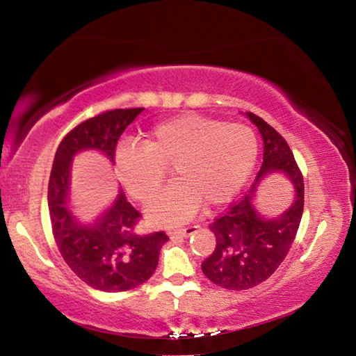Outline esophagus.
I'll return each mask as SVG.
<instances>
[{
    "label": "esophagus",
    "mask_w": 356,
    "mask_h": 356,
    "mask_svg": "<svg viewBox=\"0 0 356 356\" xmlns=\"http://www.w3.org/2000/svg\"><path fill=\"white\" fill-rule=\"evenodd\" d=\"M197 229H200V226H188V227H184V229H176V231H172L170 236H171V238H174V237H190V236H193V234L195 232H197Z\"/></svg>",
    "instance_id": "esophagus-1"
}]
</instances>
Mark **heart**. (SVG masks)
Segmentation results:
<instances>
[{"mask_svg":"<svg viewBox=\"0 0 356 356\" xmlns=\"http://www.w3.org/2000/svg\"><path fill=\"white\" fill-rule=\"evenodd\" d=\"M257 152L248 125L185 113L155 124L143 144L120 143L114 168L125 191L146 202L163 186L166 166H172L179 180L146 209L150 222L171 226L191 218L202 202L215 207L231 201L248 180Z\"/></svg>","mask_w":356,"mask_h":356,"instance_id":"obj_1","label":"heart"}]
</instances>
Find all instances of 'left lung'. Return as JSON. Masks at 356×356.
<instances>
[{
	"label": "left lung",
	"instance_id": "1",
	"mask_svg": "<svg viewBox=\"0 0 356 356\" xmlns=\"http://www.w3.org/2000/svg\"><path fill=\"white\" fill-rule=\"evenodd\" d=\"M245 114L262 136V168L242 200L210 225L216 246L201 265L210 281L229 291L254 287L276 272L291 250L303 213V176L291 147L262 118ZM272 175L284 177L291 184L294 196L284 213L268 217L258 210L257 193L263 180Z\"/></svg>",
	"mask_w": 356,
	"mask_h": 356
}]
</instances>
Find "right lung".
I'll return each instance as SVG.
<instances>
[{
    "label": "right lung",
    "instance_id": "obj_1",
    "mask_svg": "<svg viewBox=\"0 0 356 356\" xmlns=\"http://www.w3.org/2000/svg\"><path fill=\"white\" fill-rule=\"evenodd\" d=\"M143 110H113L81 122L59 144L48 182L53 236L65 264L88 286L104 292L130 291L146 282L168 236L134 234L140 213L120 188L104 212L94 220H81L70 201L72 163L78 154L92 150L113 165L118 140Z\"/></svg>",
    "mask_w": 356,
    "mask_h": 356
}]
</instances>
